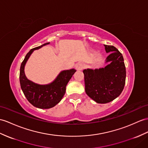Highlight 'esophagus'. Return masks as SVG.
Instances as JSON below:
<instances>
[{
	"label": "esophagus",
	"mask_w": 148,
	"mask_h": 148,
	"mask_svg": "<svg viewBox=\"0 0 148 148\" xmlns=\"http://www.w3.org/2000/svg\"><path fill=\"white\" fill-rule=\"evenodd\" d=\"M75 68H76L77 70L81 71L83 70V68H84V64L82 63H78L76 64V66H75Z\"/></svg>",
	"instance_id": "1"
}]
</instances>
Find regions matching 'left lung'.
<instances>
[{
  "instance_id": "left-lung-1",
  "label": "left lung",
  "mask_w": 148,
  "mask_h": 148,
  "mask_svg": "<svg viewBox=\"0 0 148 148\" xmlns=\"http://www.w3.org/2000/svg\"><path fill=\"white\" fill-rule=\"evenodd\" d=\"M106 53H111L106 58L109 64L99 69H85V92L97 103H106L120 95L124 87L126 77L124 58L114 46L106 45Z\"/></svg>"
}]
</instances>
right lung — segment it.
I'll return each instance as SVG.
<instances>
[{
  "label": "right lung",
  "instance_id": "obj_1",
  "mask_svg": "<svg viewBox=\"0 0 148 148\" xmlns=\"http://www.w3.org/2000/svg\"><path fill=\"white\" fill-rule=\"evenodd\" d=\"M49 42L36 47L27 53L20 68L19 81L25 97L32 106L39 109H47L55 107L62 99L66 92V85L77 70H64L58 75L52 83L48 85H39L29 80L24 73V66L34 50L41 48Z\"/></svg>",
  "mask_w": 148,
  "mask_h": 148
}]
</instances>
